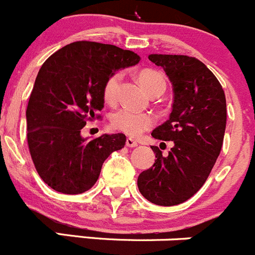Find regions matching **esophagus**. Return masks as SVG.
Wrapping results in <instances>:
<instances>
[{
	"label": "esophagus",
	"mask_w": 255,
	"mask_h": 255,
	"mask_svg": "<svg viewBox=\"0 0 255 255\" xmlns=\"http://www.w3.org/2000/svg\"><path fill=\"white\" fill-rule=\"evenodd\" d=\"M126 145L129 148H134V147H137L138 143L135 142L134 139H132V138H127V139H126Z\"/></svg>",
	"instance_id": "34e87169"
}]
</instances>
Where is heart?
<instances>
[{
    "label": "heart",
    "mask_w": 255,
    "mask_h": 255,
    "mask_svg": "<svg viewBox=\"0 0 255 255\" xmlns=\"http://www.w3.org/2000/svg\"><path fill=\"white\" fill-rule=\"evenodd\" d=\"M138 80L148 93L154 91L155 88H165L164 77L154 70H142L138 75ZM121 82H122V73L116 72L108 77L103 86V98L110 105H113L117 101ZM153 125H154V117L152 115L135 112L127 108L116 111L111 116V126L116 130H120L129 137H138L143 132L149 129Z\"/></svg>",
    "instance_id": "b5f03b06"
}]
</instances>
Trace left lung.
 Segmentation results:
<instances>
[{"label": "left lung", "instance_id": "8db88e82", "mask_svg": "<svg viewBox=\"0 0 255 255\" xmlns=\"http://www.w3.org/2000/svg\"><path fill=\"white\" fill-rule=\"evenodd\" d=\"M173 86L169 120L152 132L155 139L173 140L167 155L152 145L155 162L137 180L140 194L157 206L188 201L206 183L221 153L227 123L226 95L203 62L182 54H149Z\"/></svg>", "mask_w": 255, "mask_h": 255}]
</instances>
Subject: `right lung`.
I'll return each instance as SVG.
<instances>
[{
	"instance_id": "add662e5",
	"label": "right lung",
	"mask_w": 255,
	"mask_h": 255,
	"mask_svg": "<svg viewBox=\"0 0 255 255\" xmlns=\"http://www.w3.org/2000/svg\"><path fill=\"white\" fill-rule=\"evenodd\" d=\"M140 57L113 44L78 41L46 59L26 111L27 143L37 173L63 194L91 189L102 164L126 144V135L103 134L87 140L81 130L105 105L103 86L121 68Z\"/></svg>"
}]
</instances>
